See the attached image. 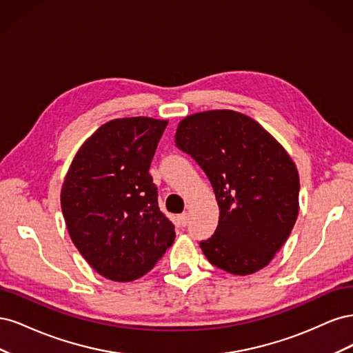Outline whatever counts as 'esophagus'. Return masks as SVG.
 I'll return each mask as SVG.
<instances>
[{
    "mask_svg": "<svg viewBox=\"0 0 353 353\" xmlns=\"http://www.w3.org/2000/svg\"><path fill=\"white\" fill-rule=\"evenodd\" d=\"M178 219H179V223L183 227H185L187 223H188V215H187V213H181V215L178 216Z\"/></svg>",
    "mask_w": 353,
    "mask_h": 353,
    "instance_id": "34e87169",
    "label": "esophagus"
}]
</instances>
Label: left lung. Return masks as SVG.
Here are the masks:
<instances>
[{
  "label": "left lung",
  "mask_w": 353,
  "mask_h": 353,
  "mask_svg": "<svg viewBox=\"0 0 353 353\" xmlns=\"http://www.w3.org/2000/svg\"><path fill=\"white\" fill-rule=\"evenodd\" d=\"M179 150L205 170L219 221L200 241L208 261L234 275L265 268L290 236L299 213V174L284 147L234 110L194 113L179 122Z\"/></svg>",
  "instance_id": "left-lung-1"
}]
</instances>
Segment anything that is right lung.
<instances>
[{
    "label": "right lung",
    "mask_w": 353,
    "mask_h": 353,
    "mask_svg": "<svg viewBox=\"0 0 353 353\" xmlns=\"http://www.w3.org/2000/svg\"><path fill=\"white\" fill-rule=\"evenodd\" d=\"M166 125L144 116L101 125L73 157L61 185L69 236L104 279H140L175 240L148 174Z\"/></svg>",
    "instance_id": "obj_1"
}]
</instances>
